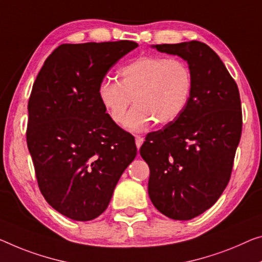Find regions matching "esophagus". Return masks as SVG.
<instances>
[{
    "label": "esophagus",
    "mask_w": 262,
    "mask_h": 262,
    "mask_svg": "<svg viewBox=\"0 0 262 262\" xmlns=\"http://www.w3.org/2000/svg\"><path fill=\"white\" fill-rule=\"evenodd\" d=\"M143 142H144L143 137H140V136H136V145H137V148H138V150L140 148V146H142Z\"/></svg>",
    "instance_id": "1"
}]
</instances>
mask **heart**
I'll use <instances>...</instances> for the list:
<instances>
[{"label": "heart", "instance_id": "b5f03b06", "mask_svg": "<svg viewBox=\"0 0 262 262\" xmlns=\"http://www.w3.org/2000/svg\"><path fill=\"white\" fill-rule=\"evenodd\" d=\"M193 76L184 61L148 55L136 58L119 70V82L104 79L98 98L111 120L124 124L134 99L127 127L140 131L155 122L167 125L178 119L190 102Z\"/></svg>", "mask_w": 262, "mask_h": 262}]
</instances>
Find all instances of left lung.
<instances>
[{
  "mask_svg": "<svg viewBox=\"0 0 262 262\" xmlns=\"http://www.w3.org/2000/svg\"><path fill=\"white\" fill-rule=\"evenodd\" d=\"M187 61L192 95L180 117L150 132L140 156L150 167L148 195L160 213L190 220L219 199L231 178L243 130L239 89L207 44H157Z\"/></svg>",
  "mask_w": 262,
  "mask_h": 262,
  "instance_id": "8db88e82",
  "label": "left lung"
}]
</instances>
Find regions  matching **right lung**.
<instances>
[{"instance_id": "obj_1", "label": "right lung", "mask_w": 262, "mask_h": 262, "mask_svg": "<svg viewBox=\"0 0 262 262\" xmlns=\"http://www.w3.org/2000/svg\"><path fill=\"white\" fill-rule=\"evenodd\" d=\"M138 44H62L46 59L28 102L27 144L39 191L52 208L89 221L106 210L137 155L135 137L98 98L107 71Z\"/></svg>"}]
</instances>
